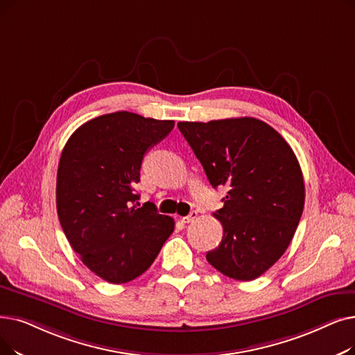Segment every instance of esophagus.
<instances>
[{
    "instance_id": "1",
    "label": "esophagus",
    "mask_w": 355,
    "mask_h": 355,
    "mask_svg": "<svg viewBox=\"0 0 355 355\" xmlns=\"http://www.w3.org/2000/svg\"><path fill=\"white\" fill-rule=\"evenodd\" d=\"M197 216H198V213L193 210L189 216H184V218H181V220H182L184 223H191V222H194V220L197 219Z\"/></svg>"
}]
</instances>
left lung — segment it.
Listing matches in <instances>:
<instances>
[{
    "mask_svg": "<svg viewBox=\"0 0 355 355\" xmlns=\"http://www.w3.org/2000/svg\"><path fill=\"white\" fill-rule=\"evenodd\" d=\"M211 187H226L213 216L223 226L209 263L230 279L250 282L286 252L304 207L299 161L283 136L254 117L180 121Z\"/></svg>",
    "mask_w": 355,
    "mask_h": 355,
    "instance_id": "left-lung-1",
    "label": "left lung"
}]
</instances>
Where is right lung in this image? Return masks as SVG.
<instances>
[{
	"label": "right lung",
	"mask_w": 355,
	"mask_h": 355,
	"mask_svg": "<svg viewBox=\"0 0 355 355\" xmlns=\"http://www.w3.org/2000/svg\"><path fill=\"white\" fill-rule=\"evenodd\" d=\"M174 129L173 120L116 112L76 129L60 155L56 209L72 250L103 280L123 284L144 274L174 230L155 205L135 193L145 153Z\"/></svg>",
	"instance_id": "obj_1"
}]
</instances>
